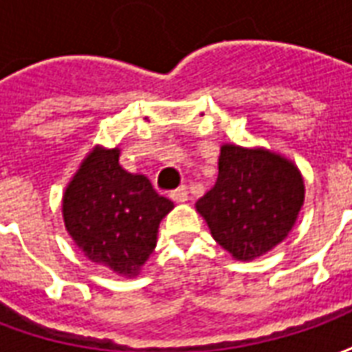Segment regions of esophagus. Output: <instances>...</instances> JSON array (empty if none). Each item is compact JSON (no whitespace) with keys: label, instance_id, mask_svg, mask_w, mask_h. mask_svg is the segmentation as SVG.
Segmentation results:
<instances>
[{"label":"esophagus","instance_id":"obj_1","mask_svg":"<svg viewBox=\"0 0 352 352\" xmlns=\"http://www.w3.org/2000/svg\"><path fill=\"white\" fill-rule=\"evenodd\" d=\"M169 196H171V199L177 201V204H184V201L188 199V188H186V186H179V188L171 192Z\"/></svg>","mask_w":352,"mask_h":352}]
</instances>
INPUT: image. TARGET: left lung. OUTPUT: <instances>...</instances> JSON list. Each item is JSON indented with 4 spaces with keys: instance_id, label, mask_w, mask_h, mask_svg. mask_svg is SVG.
Listing matches in <instances>:
<instances>
[{
    "instance_id": "1",
    "label": "left lung",
    "mask_w": 352,
    "mask_h": 352,
    "mask_svg": "<svg viewBox=\"0 0 352 352\" xmlns=\"http://www.w3.org/2000/svg\"><path fill=\"white\" fill-rule=\"evenodd\" d=\"M303 204L300 171L270 151L224 145L219 177L196 209L214 241L237 260H252L280 243Z\"/></svg>"
}]
</instances>
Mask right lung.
<instances>
[{
	"label": "right lung",
	"instance_id": "right-lung-1",
	"mask_svg": "<svg viewBox=\"0 0 352 352\" xmlns=\"http://www.w3.org/2000/svg\"><path fill=\"white\" fill-rule=\"evenodd\" d=\"M118 148H96L64 196V222L85 256L120 275L138 273L153 254L158 224L173 201L143 175L118 164Z\"/></svg>",
	"mask_w": 352,
	"mask_h": 352
}]
</instances>
